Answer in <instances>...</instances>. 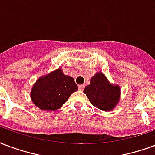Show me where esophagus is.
Segmentation results:
<instances>
[{
	"label": "esophagus",
	"instance_id": "esophagus-1",
	"mask_svg": "<svg viewBox=\"0 0 155 155\" xmlns=\"http://www.w3.org/2000/svg\"><path fill=\"white\" fill-rule=\"evenodd\" d=\"M84 87H85L84 84H81V85H79L78 88H79V90H80V91H83L84 89Z\"/></svg>",
	"mask_w": 155,
	"mask_h": 155
}]
</instances>
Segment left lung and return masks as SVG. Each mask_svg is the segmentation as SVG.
I'll list each match as a JSON object with an SVG mask.
<instances>
[{
    "label": "left lung",
    "mask_w": 155,
    "mask_h": 155,
    "mask_svg": "<svg viewBox=\"0 0 155 155\" xmlns=\"http://www.w3.org/2000/svg\"><path fill=\"white\" fill-rule=\"evenodd\" d=\"M84 93L92 105L103 111H111L118 104L121 89L119 85L110 83L102 72H97Z\"/></svg>",
    "instance_id": "1"
}]
</instances>
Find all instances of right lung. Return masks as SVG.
Here are the masks:
<instances>
[{
    "label": "right lung",
    "instance_id": "add662e5",
    "mask_svg": "<svg viewBox=\"0 0 155 155\" xmlns=\"http://www.w3.org/2000/svg\"><path fill=\"white\" fill-rule=\"evenodd\" d=\"M78 90L71 76L63 74L61 68L46 74L36 81L31 90V99L40 109L55 111L68 100L72 93Z\"/></svg>",
    "mask_w": 155,
    "mask_h": 155
}]
</instances>
